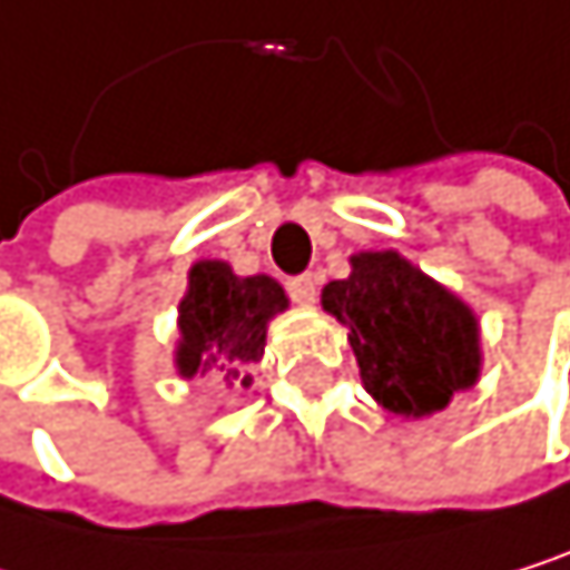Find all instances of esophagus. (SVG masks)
Here are the masks:
<instances>
[{
  "mask_svg": "<svg viewBox=\"0 0 570 570\" xmlns=\"http://www.w3.org/2000/svg\"><path fill=\"white\" fill-rule=\"evenodd\" d=\"M288 295H292L298 305H312V302H316V275L288 278Z\"/></svg>",
  "mask_w": 570,
  "mask_h": 570,
  "instance_id": "esophagus-1",
  "label": "esophagus"
}]
</instances>
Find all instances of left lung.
<instances>
[{
    "label": "left lung",
    "instance_id": "left-lung-1",
    "mask_svg": "<svg viewBox=\"0 0 570 570\" xmlns=\"http://www.w3.org/2000/svg\"><path fill=\"white\" fill-rule=\"evenodd\" d=\"M323 308L350 333L366 394L384 411L424 417L479 381V320L397 250H360Z\"/></svg>",
    "mask_w": 570,
    "mask_h": 570
}]
</instances>
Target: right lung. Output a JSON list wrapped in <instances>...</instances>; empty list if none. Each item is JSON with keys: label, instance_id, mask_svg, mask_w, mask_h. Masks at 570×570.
I'll use <instances>...</instances> for the list:
<instances>
[{"label": "right lung", "instance_id": "obj_1", "mask_svg": "<svg viewBox=\"0 0 570 570\" xmlns=\"http://www.w3.org/2000/svg\"><path fill=\"white\" fill-rule=\"evenodd\" d=\"M288 308L268 275L240 278L227 262H196L179 302V377L214 374L227 387H250V366L265 353L268 323Z\"/></svg>", "mask_w": 570, "mask_h": 570}]
</instances>
